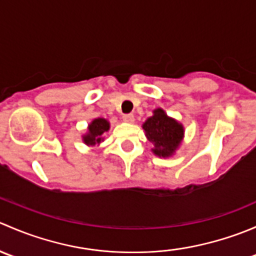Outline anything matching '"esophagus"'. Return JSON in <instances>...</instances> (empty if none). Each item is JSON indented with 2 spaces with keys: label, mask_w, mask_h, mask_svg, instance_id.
I'll return each mask as SVG.
<instances>
[{
  "label": "esophagus",
  "mask_w": 256,
  "mask_h": 256,
  "mask_svg": "<svg viewBox=\"0 0 256 256\" xmlns=\"http://www.w3.org/2000/svg\"><path fill=\"white\" fill-rule=\"evenodd\" d=\"M122 120L125 121V122L132 124L134 121H135V116H134L132 114H126V115L122 116Z\"/></svg>",
  "instance_id": "obj_1"
}]
</instances>
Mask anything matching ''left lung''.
<instances>
[{
  "instance_id": "8db88e82",
  "label": "left lung",
  "mask_w": 256,
  "mask_h": 256,
  "mask_svg": "<svg viewBox=\"0 0 256 256\" xmlns=\"http://www.w3.org/2000/svg\"><path fill=\"white\" fill-rule=\"evenodd\" d=\"M142 124L147 140L154 147L151 151L158 157H172L182 144L184 128L180 121L168 116L161 108H157Z\"/></svg>"
}]
</instances>
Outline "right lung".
<instances>
[{"label": "right lung", "instance_id": "add662e5", "mask_svg": "<svg viewBox=\"0 0 256 256\" xmlns=\"http://www.w3.org/2000/svg\"><path fill=\"white\" fill-rule=\"evenodd\" d=\"M110 130V122L104 118H94L88 125V130L82 136V140L86 146H95L104 142V134Z\"/></svg>", "mask_w": 256, "mask_h": 256}]
</instances>
